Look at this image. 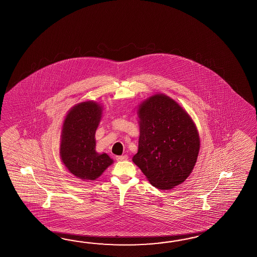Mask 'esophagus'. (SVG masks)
Returning <instances> with one entry per match:
<instances>
[{
  "label": "esophagus",
  "instance_id": "1",
  "mask_svg": "<svg viewBox=\"0 0 257 257\" xmlns=\"http://www.w3.org/2000/svg\"><path fill=\"white\" fill-rule=\"evenodd\" d=\"M116 160H117V161H119V162H121V161H127V160H128V156H127V155L117 156L116 157Z\"/></svg>",
  "mask_w": 257,
  "mask_h": 257
}]
</instances>
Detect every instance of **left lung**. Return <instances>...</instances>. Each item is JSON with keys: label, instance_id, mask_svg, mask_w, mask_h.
Listing matches in <instances>:
<instances>
[{"label": "left lung", "instance_id": "obj_1", "mask_svg": "<svg viewBox=\"0 0 257 257\" xmlns=\"http://www.w3.org/2000/svg\"><path fill=\"white\" fill-rule=\"evenodd\" d=\"M140 136L133 162L152 186L171 189L188 178L200 151L199 132L176 101L155 94L137 109Z\"/></svg>", "mask_w": 257, "mask_h": 257}]
</instances>
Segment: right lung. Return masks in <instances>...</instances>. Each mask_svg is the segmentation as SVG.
Segmentation results:
<instances>
[{"mask_svg": "<svg viewBox=\"0 0 257 257\" xmlns=\"http://www.w3.org/2000/svg\"><path fill=\"white\" fill-rule=\"evenodd\" d=\"M103 106L94 100L83 101L69 109L63 120L59 155L71 175L82 181H94L113 163L106 153L95 151V131Z\"/></svg>", "mask_w": 257, "mask_h": 257, "instance_id": "1", "label": "right lung"}]
</instances>
